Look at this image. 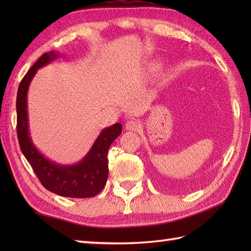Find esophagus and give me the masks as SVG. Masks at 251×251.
Masks as SVG:
<instances>
[{"label":"esophagus","instance_id":"34e87169","mask_svg":"<svg viewBox=\"0 0 251 251\" xmlns=\"http://www.w3.org/2000/svg\"><path fill=\"white\" fill-rule=\"evenodd\" d=\"M125 128L127 130H130V131H137L140 128V123L135 121V120H130L126 123Z\"/></svg>","mask_w":251,"mask_h":251}]
</instances>
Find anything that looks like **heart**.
Returning <instances> with one entry per match:
<instances>
[{"label":"heart","mask_w":251,"mask_h":251,"mask_svg":"<svg viewBox=\"0 0 251 251\" xmlns=\"http://www.w3.org/2000/svg\"><path fill=\"white\" fill-rule=\"evenodd\" d=\"M155 68H157V67H154V69H155Z\"/></svg>","instance_id":"heart-1"}]
</instances>
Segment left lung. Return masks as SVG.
Instances as JSON below:
<instances>
[{
  "label": "left lung",
  "mask_w": 251,
  "mask_h": 251,
  "mask_svg": "<svg viewBox=\"0 0 251 251\" xmlns=\"http://www.w3.org/2000/svg\"><path fill=\"white\" fill-rule=\"evenodd\" d=\"M165 180H166V179H165ZM161 182H162L164 185H166V184H167L166 182H165V181H162V180H161ZM177 183H178V182H177ZM170 184H172V183H170ZM172 185H173V184H172Z\"/></svg>",
  "instance_id": "obj_1"
}]
</instances>
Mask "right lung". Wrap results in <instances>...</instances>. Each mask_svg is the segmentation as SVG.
I'll use <instances>...</instances> for the list:
<instances>
[{
    "instance_id": "add662e5",
    "label": "right lung",
    "mask_w": 251,
    "mask_h": 251,
    "mask_svg": "<svg viewBox=\"0 0 251 251\" xmlns=\"http://www.w3.org/2000/svg\"><path fill=\"white\" fill-rule=\"evenodd\" d=\"M57 56L55 51L42 55L21 79L16 101L18 141L21 152L45 189L60 196L86 199L97 195L104 188L109 174L108 150L122 134V124L116 123L101 131L86 156L75 165L63 166L52 163L36 150L29 134L26 94L37 69L46 66Z\"/></svg>"
}]
</instances>
